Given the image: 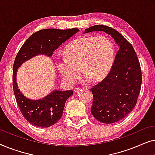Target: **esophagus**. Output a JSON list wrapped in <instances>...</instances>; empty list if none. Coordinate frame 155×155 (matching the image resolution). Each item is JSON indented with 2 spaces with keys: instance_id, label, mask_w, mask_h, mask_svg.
I'll return each mask as SVG.
<instances>
[{
  "instance_id": "1",
  "label": "esophagus",
  "mask_w": 155,
  "mask_h": 155,
  "mask_svg": "<svg viewBox=\"0 0 155 155\" xmlns=\"http://www.w3.org/2000/svg\"><path fill=\"white\" fill-rule=\"evenodd\" d=\"M80 89H81V88H80V87L75 88V90H74V92H79V91L80 90Z\"/></svg>"
}]
</instances>
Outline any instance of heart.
Segmentation results:
<instances>
[{"instance_id": "heart-1", "label": "heart", "mask_w": 155, "mask_h": 155, "mask_svg": "<svg viewBox=\"0 0 155 155\" xmlns=\"http://www.w3.org/2000/svg\"><path fill=\"white\" fill-rule=\"evenodd\" d=\"M65 55L57 59L56 68L65 82L73 85L80 75V67L86 79L97 81L105 78L113 65L114 46L105 36L80 37L65 48Z\"/></svg>"}]
</instances>
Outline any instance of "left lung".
Listing matches in <instances>:
<instances>
[{
    "label": "left lung",
    "mask_w": 155,
    "mask_h": 155,
    "mask_svg": "<svg viewBox=\"0 0 155 155\" xmlns=\"http://www.w3.org/2000/svg\"><path fill=\"white\" fill-rule=\"evenodd\" d=\"M94 31L111 35L118 46L109 74L91 88L93 116L104 124H114L126 117L136 105L142 84L140 65L133 46L118 31L106 25H94L84 34Z\"/></svg>",
    "instance_id": "8db88e82"
}]
</instances>
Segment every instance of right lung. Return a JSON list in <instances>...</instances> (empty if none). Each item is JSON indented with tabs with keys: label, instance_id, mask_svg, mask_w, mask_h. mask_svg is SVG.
<instances>
[{
	"label": "right lung",
	"instance_id": "right-lung-1",
	"mask_svg": "<svg viewBox=\"0 0 155 155\" xmlns=\"http://www.w3.org/2000/svg\"><path fill=\"white\" fill-rule=\"evenodd\" d=\"M79 29H45L34 33L26 40L17 54L13 64L12 86L16 101L23 116L29 124L41 128H48L56 124L63 116L65 101L73 90H54L44 98L32 100L25 97L16 82L18 68L26 61L38 55L51 57L53 52Z\"/></svg>",
	"mask_w": 155,
	"mask_h": 155
}]
</instances>
